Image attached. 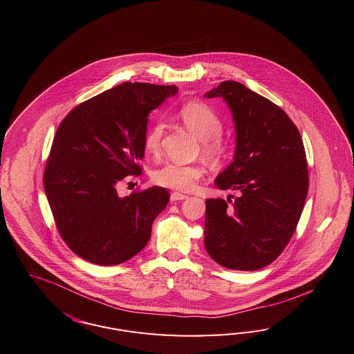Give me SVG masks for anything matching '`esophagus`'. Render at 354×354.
<instances>
[{
    "instance_id": "esophagus-1",
    "label": "esophagus",
    "mask_w": 354,
    "mask_h": 354,
    "mask_svg": "<svg viewBox=\"0 0 354 354\" xmlns=\"http://www.w3.org/2000/svg\"><path fill=\"white\" fill-rule=\"evenodd\" d=\"M188 198L187 195L179 194V192H172L171 194V201H180V200H184V198Z\"/></svg>"
}]
</instances>
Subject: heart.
<instances>
[{"label":"heart","mask_w":354,"mask_h":354,"mask_svg":"<svg viewBox=\"0 0 354 354\" xmlns=\"http://www.w3.org/2000/svg\"><path fill=\"white\" fill-rule=\"evenodd\" d=\"M180 118L196 137L201 140L203 153L211 159H220L227 153V145L221 138L224 130L223 120L212 108L201 101L187 102L180 109ZM165 125L158 121L153 124L145 136V151L158 156L162 151ZM205 175V167L198 163L180 165L166 163L153 174L154 183L175 191H191Z\"/></svg>","instance_id":"1"}]
</instances>
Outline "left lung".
Wrapping results in <instances>:
<instances>
[{
  "label": "left lung",
  "mask_w": 354,
  "mask_h": 354,
  "mask_svg": "<svg viewBox=\"0 0 354 354\" xmlns=\"http://www.w3.org/2000/svg\"><path fill=\"white\" fill-rule=\"evenodd\" d=\"M223 97L236 122L233 163L216 179L240 191L207 198L204 245L217 263L253 271L274 262L291 240L308 194V165L297 125L282 108L237 82L205 95Z\"/></svg>",
  "instance_id": "8db88e82"
}]
</instances>
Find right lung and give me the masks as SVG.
I'll list each match as a JSON object with an SVG mask.
<instances>
[{"instance_id": "1", "label": "right lung", "mask_w": 354, "mask_h": 354, "mask_svg": "<svg viewBox=\"0 0 354 354\" xmlns=\"http://www.w3.org/2000/svg\"><path fill=\"white\" fill-rule=\"evenodd\" d=\"M175 85L122 83L75 106L57 127L43 187L60 237L85 261L112 266L140 253L170 192L163 187L117 195L142 174L147 115Z\"/></svg>"}]
</instances>
